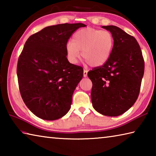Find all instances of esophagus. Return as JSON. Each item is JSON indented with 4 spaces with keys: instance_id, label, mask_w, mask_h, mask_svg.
<instances>
[{
    "instance_id": "esophagus-1",
    "label": "esophagus",
    "mask_w": 156,
    "mask_h": 156,
    "mask_svg": "<svg viewBox=\"0 0 156 156\" xmlns=\"http://www.w3.org/2000/svg\"><path fill=\"white\" fill-rule=\"evenodd\" d=\"M87 72H88L87 71L85 70V69H84V71H83V76H84V78L87 76Z\"/></svg>"
}]
</instances>
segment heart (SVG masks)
Masks as SVG:
<instances>
[{"label":"heart","mask_w":156,"mask_h":156,"mask_svg":"<svg viewBox=\"0 0 156 156\" xmlns=\"http://www.w3.org/2000/svg\"><path fill=\"white\" fill-rule=\"evenodd\" d=\"M114 38L109 31L91 27L79 30L74 34L73 42L66 45V53L70 62L76 64L81 56L91 67L104 65L112 55Z\"/></svg>","instance_id":"1"}]
</instances>
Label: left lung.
Masks as SVG:
<instances>
[{"label":"left lung","mask_w":156,"mask_h":156,"mask_svg":"<svg viewBox=\"0 0 156 156\" xmlns=\"http://www.w3.org/2000/svg\"><path fill=\"white\" fill-rule=\"evenodd\" d=\"M114 38L108 61L89 71L91 98L94 109L107 116H118L129 110L138 98L144 72V61L133 36L113 25L102 26Z\"/></svg>","instance_id":"8db88e82"}]
</instances>
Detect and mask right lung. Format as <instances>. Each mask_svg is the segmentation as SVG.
<instances>
[{
    "label": "right lung",
    "instance_id": "right-lung-1",
    "mask_svg": "<svg viewBox=\"0 0 156 156\" xmlns=\"http://www.w3.org/2000/svg\"><path fill=\"white\" fill-rule=\"evenodd\" d=\"M83 27V23L49 26L26 41L17 65L18 85L26 106L41 119H59L70 109L83 69L68 61L66 45Z\"/></svg>",
    "mask_w": 156,
    "mask_h": 156
}]
</instances>
